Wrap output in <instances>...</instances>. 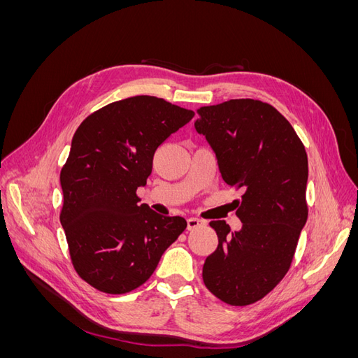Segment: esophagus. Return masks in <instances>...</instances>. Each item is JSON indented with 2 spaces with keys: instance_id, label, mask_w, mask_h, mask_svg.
<instances>
[{
  "instance_id": "1",
  "label": "esophagus",
  "mask_w": 358,
  "mask_h": 358,
  "mask_svg": "<svg viewBox=\"0 0 358 358\" xmlns=\"http://www.w3.org/2000/svg\"><path fill=\"white\" fill-rule=\"evenodd\" d=\"M206 225L204 221L199 220V218H188L187 220V229L188 230H197V229H203Z\"/></svg>"
}]
</instances>
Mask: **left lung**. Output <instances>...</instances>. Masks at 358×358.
<instances>
[{
  "label": "left lung",
  "instance_id": "obj_1",
  "mask_svg": "<svg viewBox=\"0 0 358 358\" xmlns=\"http://www.w3.org/2000/svg\"><path fill=\"white\" fill-rule=\"evenodd\" d=\"M197 133L218 159L227 185L242 189L239 231L212 221L218 248L203 264V282L231 306L262 300L287 275L308 220V155L273 106L252 99L197 109Z\"/></svg>",
  "mask_w": 358,
  "mask_h": 358
}]
</instances>
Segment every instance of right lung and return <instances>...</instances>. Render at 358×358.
<instances>
[{"label":"right lung","mask_w":358,"mask_h":358,"mask_svg":"<svg viewBox=\"0 0 358 358\" xmlns=\"http://www.w3.org/2000/svg\"><path fill=\"white\" fill-rule=\"evenodd\" d=\"M194 112L137 95L91 113L76 129L61 169L62 209L71 263L91 287L125 294L150 278L161 255L187 229L182 216L138 204L158 146Z\"/></svg>","instance_id":"add662e5"}]
</instances>
